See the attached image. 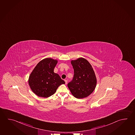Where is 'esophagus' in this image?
Wrapping results in <instances>:
<instances>
[{
  "label": "esophagus",
  "instance_id": "obj_1",
  "mask_svg": "<svg viewBox=\"0 0 135 135\" xmlns=\"http://www.w3.org/2000/svg\"><path fill=\"white\" fill-rule=\"evenodd\" d=\"M64 81H65V84H67V81H68L66 80V79H65V80H64Z\"/></svg>",
  "mask_w": 135,
  "mask_h": 135
}]
</instances>
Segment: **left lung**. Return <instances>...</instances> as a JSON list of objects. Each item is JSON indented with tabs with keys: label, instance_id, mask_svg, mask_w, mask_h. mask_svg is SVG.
I'll use <instances>...</instances> for the list:
<instances>
[{
	"label": "left lung",
	"instance_id": "left-lung-1",
	"mask_svg": "<svg viewBox=\"0 0 135 135\" xmlns=\"http://www.w3.org/2000/svg\"><path fill=\"white\" fill-rule=\"evenodd\" d=\"M71 64L74 75L73 80L68 84V87L75 98H86L93 92L96 86L95 72L91 64L84 58L72 61Z\"/></svg>",
	"mask_w": 135,
	"mask_h": 135
}]
</instances>
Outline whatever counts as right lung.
<instances>
[{"label":"right lung","instance_id":"add662e5","mask_svg":"<svg viewBox=\"0 0 135 135\" xmlns=\"http://www.w3.org/2000/svg\"><path fill=\"white\" fill-rule=\"evenodd\" d=\"M57 60L46 58L40 61L31 73L28 83L37 96L47 98L55 93L58 87L65 82L54 72Z\"/></svg>","mask_w":135,"mask_h":135}]
</instances>
